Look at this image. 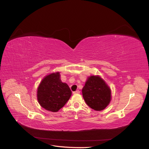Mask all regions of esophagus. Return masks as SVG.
Returning <instances> with one entry per match:
<instances>
[{
	"instance_id": "obj_1",
	"label": "esophagus",
	"mask_w": 149,
	"mask_h": 149,
	"mask_svg": "<svg viewBox=\"0 0 149 149\" xmlns=\"http://www.w3.org/2000/svg\"><path fill=\"white\" fill-rule=\"evenodd\" d=\"M73 93H74V94H79V93H80V91H79V90H76V91L73 92Z\"/></svg>"
}]
</instances>
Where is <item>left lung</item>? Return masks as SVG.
Instances as JSON below:
<instances>
[{
    "mask_svg": "<svg viewBox=\"0 0 149 149\" xmlns=\"http://www.w3.org/2000/svg\"><path fill=\"white\" fill-rule=\"evenodd\" d=\"M82 93L88 106L96 111L104 109L111 100V89L100 76L89 77Z\"/></svg>",
    "mask_w": 149,
    "mask_h": 149,
    "instance_id": "obj_1",
    "label": "left lung"
}]
</instances>
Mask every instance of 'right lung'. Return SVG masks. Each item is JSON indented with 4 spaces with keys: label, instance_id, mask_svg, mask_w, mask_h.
<instances>
[{
    "label": "right lung",
    "instance_id": "1",
    "mask_svg": "<svg viewBox=\"0 0 149 149\" xmlns=\"http://www.w3.org/2000/svg\"><path fill=\"white\" fill-rule=\"evenodd\" d=\"M71 96L68 85L61 81L59 72L46 76L37 89V100L40 106L54 112L63 107Z\"/></svg>",
    "mask_w": 149,
    "mask_h": 149
}]
</instances>
